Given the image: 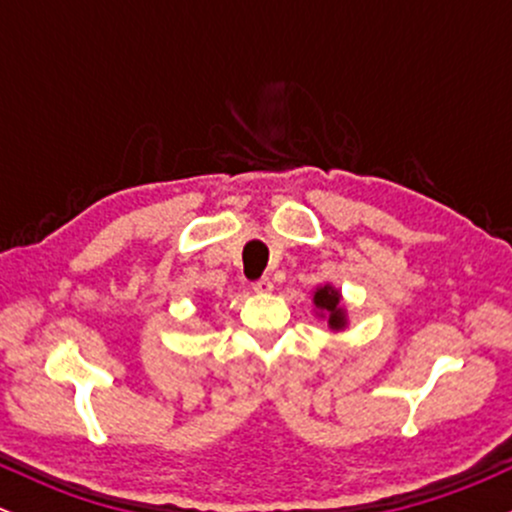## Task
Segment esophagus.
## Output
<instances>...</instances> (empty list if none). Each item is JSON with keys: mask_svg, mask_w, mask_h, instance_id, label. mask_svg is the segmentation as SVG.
Instances as JSON below:
<instances>
[{"mask_svg": "<svg viewBox=\"0 0 512 512\" xmlns=\"http://www.w3.org/2000/svg\"><path fill=\"white\" fill-rule=\"evenodd\" d=\"M274 289V284H272V279H269V276H262V279H257L255 284H252V291L255 293H269Z\"/></svg>", "mask_w": 512, "mask_h": 512, "instance_id": "esophagus-1", "label": "esophagus"}]
</instances>
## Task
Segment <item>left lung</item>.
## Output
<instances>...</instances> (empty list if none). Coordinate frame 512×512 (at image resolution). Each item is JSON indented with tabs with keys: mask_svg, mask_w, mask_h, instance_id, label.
<instances>
[{
	"mask_svg": "<svg viewBox=\"0 0 512 512\" xmlns=\"http://www.w3.org/2000/svg\"><path fill=\"white\" fill-rule=\"evenodd\" d=\"M339 301H342V296H339V291L332 289V286H320L313 296L315 308L322 310V313H327V317H330L332 330H342V327L346 325L344 308L339 305Z\"/></svg>",
	"mask_w": 512,
	"mask_h": 512,
	"instance_id": "1",
	"label": "left lung"
}]
</instances>
